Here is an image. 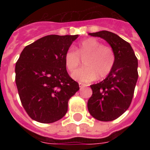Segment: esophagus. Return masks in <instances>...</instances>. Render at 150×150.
I'll return each mask as SVG.
<instances>
[{
    "instance_id": "34e87169",
    "label": "esophagus",
    "mask_w": 150,
    "mask_h": 150,
    "mask_svg": "<svg viewBox=\"0 0 150 150\" xmlns=\"http://www.w3.org/2000/svg\"><path fill=\"white\" fill-rule=\"evenodd\" d=\"M85 86H86V85L83 84V83H81V82H80V83H79L80 89H82V88H83V87H85Z\"/></svg>"
}]
</instances>
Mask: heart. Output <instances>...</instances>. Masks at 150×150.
Wrapping results in <instances>:
<instances>
[{
	"label": "heart",
	"instance_id": "1",
	"mask_svg": "<svg viewBox=\"0 0 150 150\" xmlns=\"http://www.w3.org/2000/svg\"><path fill=\"white\" fill-rule=\"evenodd\" d=\"M83 60V68L75 71L72 78L81 83L93 81L99 76L109 75L115 64V54L111 47L103 45L96 39L89 38L82 41L78 47L69 48L64 54V64L72 72Z\"/></svg>",
	"mask_w": 150,
	"mask_h": 150
}]
</instances>
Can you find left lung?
<instances>
[{
    "label": "left lung",
    "mask_w": 150,
    "mask_h": 150,
    "mask_svg": "<svg viewBox=\"0 0 150 150\" xmlns=\"http://www.w3.org/2000/svg\"><path fill=\"white\" fill-rule=\"evenodd\" d=\"M107 41L115 54L112 71L102 82L91 85L93 95L88 100L89 114L96 120L111 121L128 109L137 82L138 59L130 43L109 31L89 33Z\"/></svg>",
    "instance_id": "obj_1"
}]
</instances>
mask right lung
<instances>
[{
	"mask_svg": "<svg viewBox=\"0 0 150 150\" xmlns=\"http://www.w3.org/2000/svg\"><path fill=\"white\" fill-rule=\"evenodd\" d=\"M78 37L49 35L23 49L15 64V83L22 107L33 120L53 123L68 111L69 99L79 89L69 76L64 54Z\"/></svg>",
	"mask_w": 150,
	"mask_h": 150,
	"instance_id": "1",
	"label": "right lung"
}]
</instances>
